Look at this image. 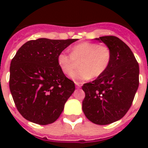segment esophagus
<instances>
[{
	"mask_svg": "<svg viewBox=\"0 0 148 148\" xmlns=\"http://www.w3.org/2000/svg\"><path fill=\"white\" fill-rule=\"evenodd\" d=\"M75 86H76L77 88H80V87H82V85H81V84L78 83V82H75Z\"/></svg>",
	"mask_w": 148,
	"mask_h": 148,
	"instance_id": "1",
	"label": "esophagus"
}]
</instances>
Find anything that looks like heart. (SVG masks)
Returning a JSON list of instances; mask_svg holds the SVG:
<instances>
[{
	"mask_svg": "<svg viewBox=\"0 0 148 148\" xmlns=\"http://www.w3.org/2000/svg\"><path fill=\"white\" fill-rule=\"evenodd\" d=\"M112 59V53L108 46L95 43L82 42L73 46L70 54L62 51L58 56V64L66 75H70L79 62V69L72 73L76 81L97 78L108 70Z\"/></svg>",
	"mask_w": 148,
	"mask_h": 148,
	"instance_id": "1",
	"label": "heart"
}]
</instances>
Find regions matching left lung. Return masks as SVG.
I'll return each mask as SVG.
<instances>
[{
	"instance_id": "1",
	"label": "left lung",
	"mask_w": 148,
	"mask_h": 148,
	"mask_svg": "<svg viewBox=\"0 0 148 148\" xmlns=\"http://www.w3.org/2000/svg\"><path fill=\"white\" fill-rule=\"evenodd\" d=\"M95 40L110 49L112 59L102 75L82 86V110L90 121L105 125L121 119L130 109L138 87L139 66L130 47L119 38L110 35Z\"/></svg>"
}]
</instances>
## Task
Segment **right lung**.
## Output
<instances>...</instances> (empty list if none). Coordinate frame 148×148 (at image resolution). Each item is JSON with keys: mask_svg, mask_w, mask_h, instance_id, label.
I'll return each mask as SVG.
<instances>
[{"mask_svg": "<svg viewBox=\"0 0 148 148\" xmlns=\"http://www.w3.org/2000/svg\"><path fill=\"white\" fill-rule=\"evenodd\" d=\"M77 39L38 38L23 44L10 64V89L18 112L40 125L58 119L75 87L58 64V56Z\"/></svg>", "mask_w": 148, "mask_h": 148, "instance_id": "obj_1", "label": "right lung"}]
</instances>
